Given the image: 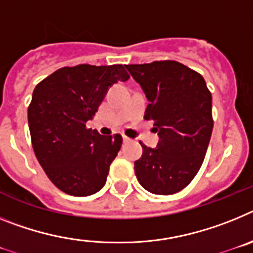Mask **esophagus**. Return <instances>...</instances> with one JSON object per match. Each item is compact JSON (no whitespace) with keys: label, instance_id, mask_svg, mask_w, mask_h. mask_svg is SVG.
Listing matches in <instances>:
<instances>
[{"label":"esophagus","instance_id":"1","mask_svg":"<svg viewBox=\"0 0 253 253\" xmlns=\"http://www.w3.org/2000/svg\"><path fill=\"white\" fill-rule=\"evenodd\" d=\"M122 139H124V142H129V141H131V140H132V139H129L128 136H126V135L122 136Z\"/></svg>","mask_w":253,"mask_h":253}]
</instances>
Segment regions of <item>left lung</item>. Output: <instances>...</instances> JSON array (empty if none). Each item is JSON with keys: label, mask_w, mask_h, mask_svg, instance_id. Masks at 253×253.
Wrapping results in <instances>:
<instances>
[{"label": "left lung", "mask_w": 253, "mask_h": 253, "mask_svg": "<svg viewBox=\"0 0 253 253\" xmlns=\"http://www.w3.org/2000/svg\"><path fill=\"white\" fill-rule=\"evenodd\" d=\"M146 94L145 120L159 133L157 149L142 144L135 162L140 184L155 195L183 190L197 174L211 137V93L199 72L177 61L126 65Z\"/></svg>", "instance_id": "1"}]
</instances>
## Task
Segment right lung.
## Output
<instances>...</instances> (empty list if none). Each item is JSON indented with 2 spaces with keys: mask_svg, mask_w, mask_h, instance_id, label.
Segmentation results:
<instances>
[{
  "mask_svg": "<svg viewBox=\"0 0 253 253\" xmlns=\"http://www.w3.org/2000/svg\"><path fill=\"white\" fill-rule=\"evenodd\" d=\"M124 65L62 67L35 86L28 108L33 150L50 182L71 196H89L105 184L122 136L87 128L107 90L127 81Z\"/></svg>",
  "mask_w": 253,
  "mask_h": 253,
  "instance_id": "add662e5",
  "label": "right lung"
}]
</instances>
